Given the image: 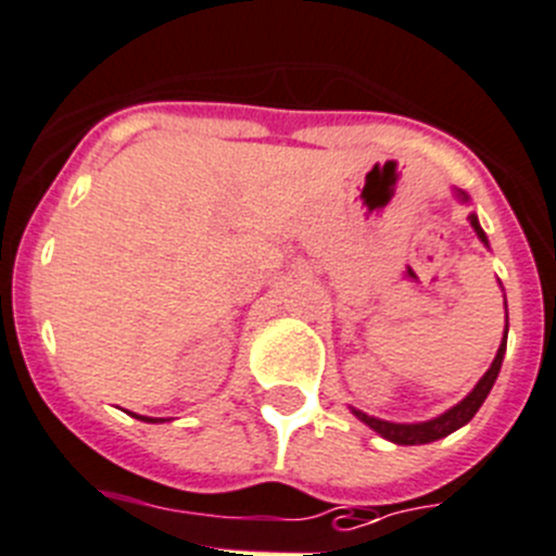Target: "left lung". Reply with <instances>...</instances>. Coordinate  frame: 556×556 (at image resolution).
Listing matches in <instances>:
<instances>
[{"label": "left lung", "mask_w": 556, "mask_h": 556, "mask_svg": "<svg viewBox=\"0 0 556 556\" xmlns=\"http://www.w3.org/2000/svg\"><path fill=\"white\" fill-rule=\"evenodd\" d=\"M456 199L462 204L469 202V195L464 193V190H456ZM469 224H472L475 235H478V240L483 242L485 248H489V237H485V231L480 229V220L478 215L469 213ZM505 316H507V303H505ZM505 349H507V319H505V336H502V343L500 349H496V357L494 363L489 366V371L480 377V382L475 384L472 390H469L467 395H464L462 401H458L456 406H451L447 412H442V415L431 417V420H422V422H393V420H382V417H374V415H366L363 409H354V406H349L352 409V415L357 417V420L366 422L371 431H377L382 440L388 442H395V445H428V442H437L442 440V437H447V433L458 431L462 426H467L469 420H472L475 415H478V409L483 406L485 395L491 393V388H494L496 377H500V368H502V357H505Z\"/></svg>", "instance_id": "obj_1"}]
</instances>
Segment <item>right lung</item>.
<instances>
[{
	"instance_id": "add662e5",
	"label": "right lung",
	"mask_w": 556,
	"mask_h": 556,
	"mask_svg": "<svg viewBox=\"0 0 556 556\" xmlns=\"http://www.w3.org/2000/svg\"><path fill=\"white\" fill-rule=\"evenodd\" d=\"M134 417H139V420H144V422H163V420H157V417L155 420H152V417H141V415H134Z\"/></svg>"
}]
</instances>
